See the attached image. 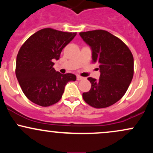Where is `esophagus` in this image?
I'll use <instances>...</instances> for the list:
<instances>
[{
	"mask_svg": "<svg viewBox=\"0 0 153 153\" xmlns=\"http://www.w3.org/2000/svg\"><path fill=\"white\" fill-rule=\"evenodd\" d=\"M82 79H83V78H82V77H81V76H80V75H77V80H82Z\"/></svg>",
	"mask_w": 153,
	"mask_h": 153,
	"instance_id": "34e87169",
	"label": "esophagus"
}]
</instances>
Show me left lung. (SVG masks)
<instances>
[{
	"instance_id": "1",
	"label": "left lung",
	"mask_w": 153,
	"mask_h": 153,
	"mask_svg": "<svg viewBox=\"0 0 153 153\" xmlns=\"http://www.w3.org/2000/svg\"><path fill=\"white\" fill-rule=\"evenodd\" d=\"M92 50V62L99 65V80L88 78L91 88L83 93L84 101L96 108L114 104L127 92L134 75V58L120 39L105 30L80 32Z\"/></svg>"
}]
</instances>
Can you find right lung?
<instances>
[{"mask_svg":"<svg viewBox=\"0 0 153 153\" xmlns=\"http://www.w3.org/2000/svg\"><path fill=\"white\" fill-rule=\"evenodd\" d=\"M76 32H65L52 28L36 31L22 45L16 63V75L22 90L31 102L50 106L62 98L65 86L75 81L72 73L63 75L54 69V59H59L62 49Z\"/></svg>","mask_w":153,"mask_h":153,"instance_id":"right-lung-1","label":"right lung"}]
</instances>
